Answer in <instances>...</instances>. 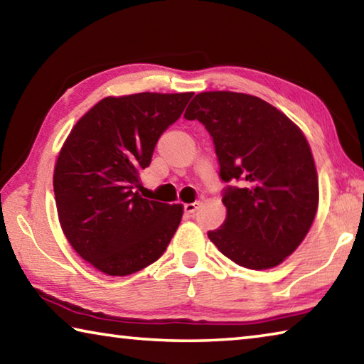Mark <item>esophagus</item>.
Wrapping results in <instances>:
<instances>
[{"instance_id": "esophagus-1", "label": "esophagus", "mask_w": 364, "mask_h": 364, "mask_svg": "<svg viewBox=\"0 0 364 364\" xmlns=\"http://www.w3.org/2000/svg\"><path fill=\"white\" fill-rule=\"evenodd\" d=\"M199 208V202H191V204H184V212L194 213Z\"/></svg>"}]
</instances>
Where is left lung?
Returning a JSON list of instances; mask_svg holds the SVG:
<instances>
[{
  "label": "left lung",
  "mask_w": 364,
  "mask_h": 364,
  "mask_svg": "<svg viewBox=\"0 0 364 364\" xmlns=\"http://www.w3.org/2000/svg\"><path fill=\"white\" fill-rule=\"evenodd\" d=\"M184 119L210 133L220 178L232 183L223 191L225 223L208 239L241 267H278L318 210V175L304 133L267 101L232 91L197 95Z\"/></svg>",
  "instance_id": "obj_1"
}]
</instances>
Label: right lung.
I'll use <instances>...</instances> for the list:
<instances>
[{"mask_svg": "<svg viewBox=\"0 0 364 364\" xmlns=\"http://www.w3.org/2000/svg\"><path fill=\"white\" fill-rule=\"evenodd\" d=\"M194 93L104 97L72 128L54 168L60 226L77 254L109 276L159 260L183 205L143 199L141 170Z\"/></svg>", "mask_w": 364, "mask_h": 364, "instance_id": "right-lung-1", "label": "right lung"}]
</instances>
